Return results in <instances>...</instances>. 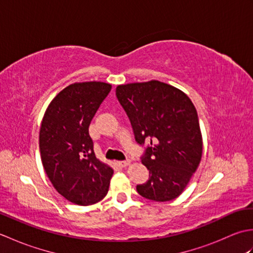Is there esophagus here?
Returning a JSON list of instances; mask_svg holds the SVG:
<instances>
[{
	"mask_svg": "<svg viewBox=\"0 0 253 253\" xmlns=\"http://www.w3.org/2000/svg\"><path fill=\"white\" fill-rule=\"evenodd\" d=\"M130 161H122V162H118V165L122 166V168H127V166L130 165Z\"/></svg>",
	"mask_w": 253,
	"mask_h": 253,
	"instance_id": "34e87169",
	"label": "esophagus"
}]
</instances>
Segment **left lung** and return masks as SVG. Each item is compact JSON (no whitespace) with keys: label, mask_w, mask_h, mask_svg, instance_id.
<instances>
[{"label":"left lung","mask_w":253,"mask_h":253,"mask_svg":"<svg viewBox=\"0 0 253 253\" xmlns=\"http://www.w3.org/2000/svg\"><path fill=\"white\" fill-rule=\"evenodd\" d=\"M116 95L138 143L151 141L142 157L149 180L143 198L166 202L179 197L202 159L203 141L195 105L185 92L159 80L118 84Z\"/></svg>","instance_id":"8db88e82"}]
</instances>
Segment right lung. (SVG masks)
Instances as JSON below:
<instances>
[{
  "instance_id": "right-lung-1",
  "label": "right lung",
  "mask_w": 253,
  "mask_h": 253,
  "mask_svg": "<svg viewBox=\"0 0 253 253\" xmlns=\"http://www.w3.org/2000/svg\"><path fill=\"white\" fill-rule=\"evenodd\" d=\"M111 84L75 83L58 92L42 118V165L55 190L78 206H90L109 191L114 170L95 157L89 125Z\"/></svg>"
}]
</instances>
